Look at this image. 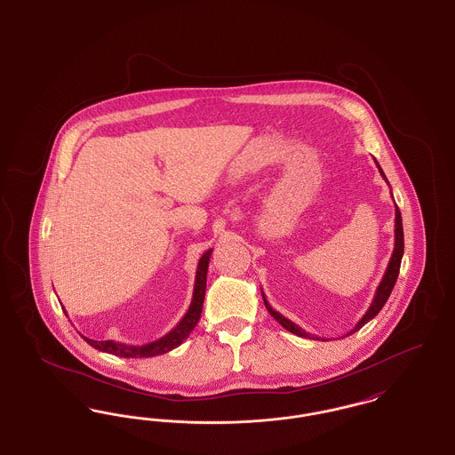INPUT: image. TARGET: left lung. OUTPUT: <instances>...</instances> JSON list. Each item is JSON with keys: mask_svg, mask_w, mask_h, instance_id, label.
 I'll list each match as a JSON object with an SVG mask.
<instances>
[{"mask_svg": "<svg viewBox=\"0 0 455 455\" xmlns=\"http://www.w3.org/2000/svg\"><path fill=\"white\" fill-rule=\"evenodd\" d=\"M375 164H377V167H379V172L380 175L384 177V180L387 182V177H386V173L384 171L380 169V165H379V162L375 160ZM389 184V182H387ZM394 227H395V230H394V251H392V256H390L389 264H387V269H386V273H384V278H382V282L380 284L377 286V290H375V297H373V300L370 303V307L367 308V312L363 314V317L358 321V324L355 325L349 332H347V336L349 334H353V332H356V331H360L363 325L370 323L380 310H382V307L386 305L387 302V299H389L390 291H392V288H394V284L397 282V276H399V267H401V259H403V254H404V232H403V218H401V212H399V208H397V204H395V220H394ZM262 300H264V305H266V308H267V312L280 323V324L286 329V331H290V332H293V334H297V336H300V338H314V339H319V341H325V338H319V336H312V334H308L307 331H303L300 325L295 324V323H291L290 319H286L284 315H282L280 312H276L267 300H266V297H264V293H262Z\"/></svg>", "mask_w": 455, "mask_h": 455, "instance_id": "obj_1", "label": "left lung"}]
</instances>
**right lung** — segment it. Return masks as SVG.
Here are the masks:
<instances>
[{
	"label": "right lung",
	"mask_w": 455,
	"mask_h": 455,
	"mask_svg": "<svg viewBox=\"0 0 455 455\" xmlns=\"http://www.w3.org/2000/svg\"><path fill=\"white\" fill-rule=\"evenodd\" d=\"M213 249H208L201 259L197 262V269H196L195 291H193V300L186 312V315L179 321V324L173 327L172 331H169L165 336H162L160 339L147 343V345H126V343H119V341H95L82 336L87 341L90 347L110 353L116 356H123V358H150V356H158L164 353L172 351L173 347H180L184 339L189 338V334L193 332L201 312H203V302H204V293H206V273H208V264L212 258Z\"/></svg>",
	"instance_id": "1"
}]
</instances>
